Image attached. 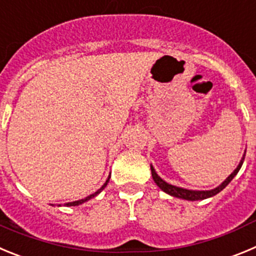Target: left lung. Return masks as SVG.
<instances>
[{
  "label": "left lung",
  "mask_w": 256,
  "mask_h": 256,
  "mask_svg": "<svg viewBox=\"0 0 256 256\" xmlns=\"http://www.w3.org/2000/svg\"><path fill=\"white\" fill-rule=\"evenodd\" d=\"M244 160H245V154H244L242 160H241V162L238 163V166H237V168L234 170V172H232L231 174H230L227 178L223 181L222 184H220L218 188H213V190H206V191H196V190H188V188H177V186H174V185H170L168 182H166V181H163L162 178H160L158 174H156V170L153 168V166H150V170H152V176H153V180L154 182L158 185V188H160V190H163L164 192H167L168 195H171V196H174V198H180V199H185V200H191V202H194V200H202V199H206V198H210V196H214V195H217L218 192H220V191L223 190V188H226V186L228 185L230 182L232 181V178H234V176L237 174V172L240 171L241 166H242L244 163Z\"/></svg>",
  "instance_id": "left-lung-1"
}]
</instances>
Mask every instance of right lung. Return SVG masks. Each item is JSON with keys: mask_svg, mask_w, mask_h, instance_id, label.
<instances>
[{"mask_svg": "<svg viewBox=\"0 0 256 256\" xmlns=\"http://www.w3.org/2000/svg\"><path fill=\"white\" fill-rule=\"evenodd\" d=\"M110 177L111 176H108V178H107V181H106L104 182V185L102 186V188H100V190L98 191H96V192H94V194H92V195H89V196H86L85 198V199H82V200H76V202H66L65 206H79V204H82V202H88V200H90L92 198H94V196H96V195L100 194V191L103 190V188H106V186H107V184H108V181H110Z\"/></svg>", "mask_w": 256, "mask_h": 256, "instance_id": "obj_1", "label": "right lung"}]
</instances>
